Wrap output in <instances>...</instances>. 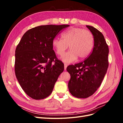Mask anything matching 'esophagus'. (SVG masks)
Segmentation results:
<instances>
[{"label":"esophagus","instance_id":"obj_1","mask_svg":"<svg viewBox=\"0 0 123 123\" xmlns=\"http://www.w3.org/2000/svg\"><path fill=\"white\" fill-rule=\"evenodd\" d=\"M67 67V65L66 64H64V69H65V70H66Z\"/></svg>","mask_w":123,"mask_h":123}]
</instances>
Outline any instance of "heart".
Listing matches in <instances>:
<instances>
[{"label":"heart","mask_w":123,"mask_h":123,"mask_svg":"<svg viewBox=\"0 0 123 123\" xmlns=\"http://www.w3.org/2000/svg\"><path fill=\"white\" fill-rule=\"evenodd\" d=\"M62 38H55L52 45L55 52L62 55L69 46L70 50L61 57L66 64L76 60L83 59L90 54L94 46V36L89 30L80 28H73L62 34Z\"/></svg>","instance_id":"b5f03b06"}]
</instances>
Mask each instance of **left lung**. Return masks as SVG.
<instances>
[{
  "mask_svg": "<svg viewBox=\"0 0 123 123\" xmlns=\"http://www.w3.org/2000/svg\"><path fill=\"white\" fill-rule=\"evenodd\" d=\"M86 27L94 36L92 52L84 61L67 68L71 76L69 90L73 96L81 98L89 97L98 90L109 65V48L104 35L93 27Z\"/></svg>",
  "mask_w": 123,
  "mask_h": 123,
  "instance_id": "8db88e82",
  "label": "left lung"
}]
</instances>
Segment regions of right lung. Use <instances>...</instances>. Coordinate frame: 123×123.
<instances>
[{
  "instance_id": "obj_1",
  "label": "right lung",
  "mask_w": 123,
  "mask_h": 123,
  "mask_svg": "<svg viewBox=\"0 0 123 123\" xmlns=\"http://www.w3.org/2000/svg\"><path fill=\"white\" fill-rule=\"evenodd\" d=\"M69 25H43L29 30L15 50V72L21 87L30 97L42 99L49 96L64 65L57 59L52 41Z\"/></svg>"
}]
</instances>
